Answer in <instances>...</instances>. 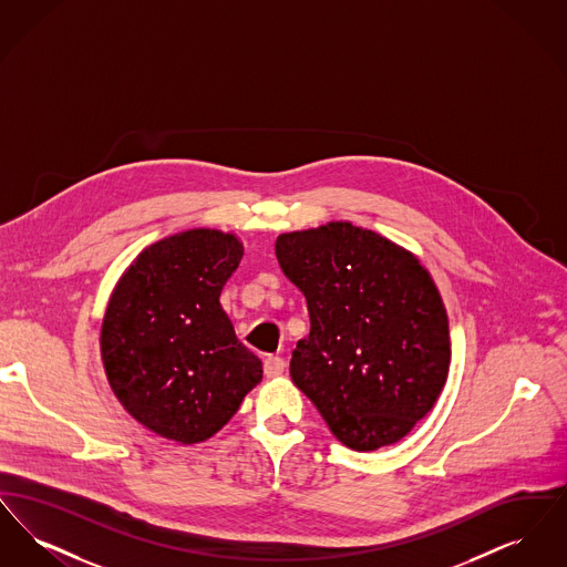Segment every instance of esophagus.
<instances>
[{"instance_id": "34e87169", "label": "esophagus", "mask_w": 567, "mask_h": 567, "mask_svg": "<svg viewBox=\"0 0 567 567\" xmlns=\"http://www.w3.org/2000/svg\"><path fill=\"white\" fill-rule=\"evenodd\" d=\"M285 368H287V363L280 357H274V354H268L266 361H264V374L268 378L280 377L285 372Z\"/></svg>"}]
</instances>
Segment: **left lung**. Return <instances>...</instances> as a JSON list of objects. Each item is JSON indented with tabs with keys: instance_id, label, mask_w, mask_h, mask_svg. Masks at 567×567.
<instances>
[{
	"instance_id": "1",
	"label": "left lung",
	"mask_w": 567,
	"mask_h": 567,
	"mask_svg": "<svg viewBox=\"0 0 567 567\" xmlns=\"http://www.w3.org/2000/svg\"><path fill=\"white\" fill-rule=\"evenodd\" d=\"M276 257L310 315L291 359L297 389L352 451L400 442L432 410L451 365L432 274L351 220L280 234Z\"/></svg>"
}]
</instances>
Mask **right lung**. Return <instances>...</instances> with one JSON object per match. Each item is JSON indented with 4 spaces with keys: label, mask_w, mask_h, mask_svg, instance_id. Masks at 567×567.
Segmentation results:
<instances>
[{
    "label": "right lung",
    "mask_w": 567,
    "mask_h": 567,
    "mask_svg": "<svg viewBox=\"0 0 567 567\" xmlns=\"http://www.w3.org/2000/svg\"><path fill=\"white\" fill-rule=\"evenodd\" d=\"M243 255L231 231L187 229L146 246L110 296L100 331L110 389L165 440L206 442L264 378L218 301Z\"/></svg>",
    "instance_id": "add662e5"
}]
</instances>
